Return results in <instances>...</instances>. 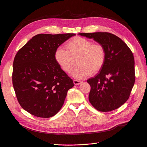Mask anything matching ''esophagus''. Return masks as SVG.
<instances>
[{
    "mask_svg": "<svg viewBox=\"0 0 147 147\" xmlns=\"http://www.w3.org/2000/svg\"><path fill=\"white\" fill-rule=\"evenodd\" d=\"M81 82H82L81 81L76 80H74V83L75 85H79V84H80Z\"/></svg>",
    "mask_w": 147,
    "mask_h": 147,
    "instance_id": "esophagus-1",
    "label": "esophagus"
}]
</instances>
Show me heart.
I'll use <instances>...</instances> for the list:
<instances>
[{"label":"heart","mask_w":147,"mask_h":147,"mask_svg":"<svg viewBox=\"0 0 147 147\" xmlns=\"http://www.w3.org/2000/svg\"><path fill=\"white\" fill-rule=\"evenodd\" d=\"M66 49L58 47L55 52L56 62L66 72H70L77 59L78 65L72 71V75L76 79L82 80L91 74L98 72L106 60V50L99 43L94 42L87 38L75 37L66 44Z\"/></svg>","instance_id":"heart-1"}]
</instances>
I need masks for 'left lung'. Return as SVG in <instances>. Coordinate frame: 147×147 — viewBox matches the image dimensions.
Listing matches in <instances>:
<instances>
[{
  "mask_svg": "<svg viewBox=\"0 0 147 147\" xmlns=\"http://www.w3.org/2000/svg\"><path fill=\"white\" fill-rule=\"evenodd\" d=\"M78 34L93 38L106 50L104 65L96 76L87 80L91 86L90 102L100 111L118 109L129 98L135 83L132 52L122 40L113 34L98 32Z\"/></svg>",
  "mask_w": 147,
  "mask_h": 147,
  "instance_id": "1",
  "label": "left lung"
}]
</instances>
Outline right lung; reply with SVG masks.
<instances>
[{
	"label": "right lung",
	"instance_id": "right-lung-1",
	"mask_svg": "<svg viewBox=\"0 0 147 147\" xmlns=\"http://www.w3.org/2000/svg\"><path fill=\"white\" fill-rule=\"evenodd\" d=\"M75 34H40L17 52L13 60L12 83L21 106L30 114L48 118L62 108L71 78L56 62V49Z\"/></svg>",
	"mask_w": 147,
	"mask_h": 147
}]
</instances>
